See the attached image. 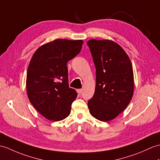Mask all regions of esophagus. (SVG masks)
Instances as JSON below:
<instances>
[{
    "instance_id": "1",
    "label": "esophagus",
    "mask_w": 160,
    "mask_h": 160,
    "mask_svg": "<svg viewBox=\"0 0 160 160\" xmlns=\"http://www.w3.org/2000/svg\"><path fill=\"white\" fill-rule=\"evenodd\" d=\"M77 92H78V93L80 95V94H82V89H78Z\"/></svg>"
}]
</instances>
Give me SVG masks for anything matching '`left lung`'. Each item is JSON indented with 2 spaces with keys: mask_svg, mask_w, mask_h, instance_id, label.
I'll use <instances>...</instances> for the list:
<instances>
[{
  "mask_svg": "<svg viewBox=\"0 0 160 160\" xmlns=\"http://www.w3.org/2000/svg\"><path fill=\"white\" fill-rule=\"evenodd\" d=\"M96 69L94 95L88 107L92 117L101 121L116 118L130 102L133 94V73L125 50L111 40L87 42Z\"/></svg>",
  "mask_w": 160,
  "mask_h": 160,
  "instance_id": "obj_1",
  "label": "left lung"
}]
</instances>
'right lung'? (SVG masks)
<instances>
[{"label":"right lung","mask_w":160,"mask_h":160,"mask_svg":"<svg viewBox=\"0 0 160 160\" xmlns=\"http://www.w3.org/2000/svg\"><path fill=\"white\" fill-rule=\"evenodd\" d=\"M82 44V40L56 39L32 55L27 74V95L48 120H63L71 112L78 93L69 87L67 63L80 53Z\"/></svg>","instance_id":"obj_1"}]
</instances>
